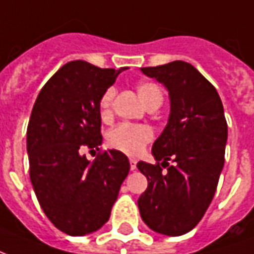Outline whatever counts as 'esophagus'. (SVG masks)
Listing matches in <instances>:
<instances>
[{
  "label": "esophagus",
  "mask_w": 254,
  "mask_h": 254,
  "mask_svg": "<svg viewBox=\"0 0 254 254\" xmlns=\"http://www.w3.org/2000/svg\"><path fill=\"white\" fill-rule=\"evenodd\" d=\"M129 163H130V170H136V165H137L136 159H129Z\"/></svg>",
  "instance_id": "1"
}]
</instances>
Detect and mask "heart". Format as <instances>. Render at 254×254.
<instances>
[{
    "mask_svg": "<svg viewBox=\"0 0 254 254\" xmlns=\"http://www.w3.org/2000/svg\"><path fill=\"white\" fill-rule=\"evenodd\" d=\"M140 100L147 107L162 103L163 94L160 88L152 81H141L136 87ZM116 91L114 88L106 89L99 100V116L103 121L110 120L113 114V100ZM154 133L145 125H130L120 124L107 133V143L113 149H117L122 154L138 155L143 152L145 145L152 140Z\"/></svg>",
    "mask_w": 254,
    "mask_h": 254,
    "instance_id": "heart-1",
    "label": "heart"
}]
</instances>
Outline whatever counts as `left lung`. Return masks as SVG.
I'll return each instance as SVG.
<instances>
[{"label":"left lung","mask_w":254,"mask_h":254,"mask_svg":"<svg viewBox=\"0 0 254 254\" xmlns=\"http://www.w3.org/2000/svg\"><path fill=\"white\" fill-rule=\"evenodd\" d=\"M141 72L167 88L170 117L152 145L156 163H137L148 180L137 205L149 229L178 237L196 227L212 201L224 165L227 122L218 91L190 64L173 61Z\"/></svg>","instance_id":"1"}]
</instances>
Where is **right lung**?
Returning a JSON list of instances; mask_svg holds the SVG:
<instances>
[{
	"label": "right lung",
	"instance_id": "obj_1",
	"mask_svg": "<svg viewBox=\"0 0 254 254\" xmlns=\"http://www.w3.org/2000/svg\"><path fill=\"white\" fill-rule=\"evenodd\" d=\"M122 70L70 61L49 78L32 107L31 184L50 222L72 237L94 233L109 220L130 169L117 149L100 151L92 162L83 155L84 148L100 149V96Z\"/></svg>",
	"mask_w": 254,
	"mask_h": 254
}]
</instances>
